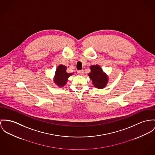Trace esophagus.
<instances>
[{"label":"esophagus","mask_w":155,"mask_h":155,"mask_svg":"<svg viewBox=\"0 0 155 155\" xmlns=\"http://www.w3.org/2000/svg\"><path fill=\"white\" fill-rule=\"evenodd\" d=\"M77 74L80 75H82L84 74V71L83 70H79L77 71Z\"/></svg>","instance_id":"34e87169"}]
</instances>
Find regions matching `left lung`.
Instances as JSON below:
<instances>
[{
  "mask_svg": "<svg viewBox=\"0 0 155 155\" xmlns=\"http://www.w3.org/2000/svg\"><path fill=\"white\" fill-rule=\"evenodd\" d=\"M91 72L88 74L90 78L92 80L93 85L100 89L106 87L108 83V76L104 73L98 65H91L90 67Z\"/></svg>",
  "mask_w": 155,
  "mask_h": 155,
  "instance_id": "8db88e82",
  "label": "left lung"
}]
</instances>
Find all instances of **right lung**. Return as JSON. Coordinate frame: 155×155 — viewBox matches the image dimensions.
Wrapping results in <instances>:
<instances>
[{"label":"right lung","mask_w":155,"mask_h":155,"mask_svg":"<svg viewBox=\"0 0 155 155\" xmlns=\"http://www.w3.org/2000/svg\"><path fill=\"white\" fill-rule=\"evenodd\" d=\"M66 70L67 67L63 65H60L56 70L54 81L60 87L64 86L67 84L68 78L72 75V73L67 72Z\"/></svg>","instance_id":"obj_1"}]
</instances>
